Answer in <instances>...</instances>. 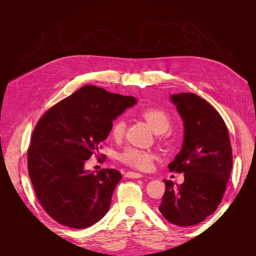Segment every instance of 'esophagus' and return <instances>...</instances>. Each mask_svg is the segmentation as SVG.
<instances>
[{
  "mask_svg": "<svg viewBox=\"0 0 256 256\" xmlns=\"http://www.w3.org/2000/svg\"><path fill=\"white\" fill-rule=\"evenodd\" d=\"M125 176L128 177V178H141V177H143V175L141 173H136V172H127L125 174Z\"/></svg>",
  "mask_w": 256,
  "mask_h": 256,
  "instance_id": "obj_1",
  "label": "esophagus"
}]
</instances>
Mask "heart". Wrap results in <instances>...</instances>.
Returning a JSON list of instances; mask_svg holds the SVG:
<instances>
[{
	"label": "heart",
	"instance_id": "obj_1",
	"mask_svg": "<svg viewBox=\"0 0 256 256\" xmlns=\"http://www.w3.org/2000/svg\"><path fill=\"white\" fill-rule=\"evenodd\" d=\"M141 118L148 124L154 132L160 134L161 138H166V131L171 128V118L164 109L160 108H144L140 112ZM126 122L122 118L116 120L111 127V136L114 140H120L125 134ZM120 160L131 168H134L141 171H146L150 168L152 154L148 152L136 148V147H127L120 154Z\"/></svg>",
	"mask_w": 256,
	"mask_h": 256
}]
</instances>
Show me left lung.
<instances>
[{
  "label": "left lung",
  "mask_w": 256,
  "mask_h": 256,
  "mask_svg": "<svg viewBox=\"0 0 256 256\" xmlns=\"http://www.w3.org/2000/svg\"><path fill=\"white\" fill-rule=\"evenodd\" d=\"M184 120L182 148L168 164L184 173L182 184L164 180L159 210L178 226H192L212 214L223 198L233 166L226 122L206 100L193 92L171 96Z\"/></svg>",
  "instance_id": "8db88e82"
}]
</instances>
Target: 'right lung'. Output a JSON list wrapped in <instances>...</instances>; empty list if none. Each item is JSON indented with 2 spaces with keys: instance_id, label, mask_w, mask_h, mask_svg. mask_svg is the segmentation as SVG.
<instances>
[{
  "instance_id": "right-lung-1",
  "label": "right lung",
  "mask_w": 256,
  "mask_h": 256,
  "mask_svg": "<svg viewBox=\"0 0 256 256\" xmlns=\"http://www.w3.org/2000/svg\"><path fill=\"white\" fill-rule=\"evenodd\" d=\"M132 96L85 85L46 112L30 138L28 175L40 204L53 220L85 228L109 210L118 170L85 171L84 164L102 148L113 120L136 104Z\"/></svg>"
}]
</instances>
